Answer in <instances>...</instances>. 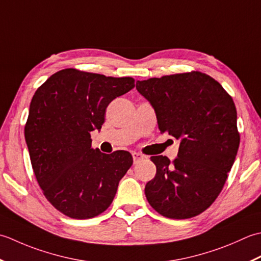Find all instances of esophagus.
<instances>
[{
    "label": "esophagus",
    "mask_w": 261,
    "mask_h": 261,
    "mask_svg": "<svg viewBox=\"0 0 261 261\" xmlns=\"http://www.w3.org/2000/svg\"><path fill=\"white\" fill-rule=\"evenodd\" d=\"M133 155V160H134V163H137L140 160H142V159H144V155L141 153H137V152H133L132 153Z\"/></svg>",
    "instance_id": "obj_1"
}]
</instances>
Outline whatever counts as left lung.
Segmentation results:
<instances>
[{"instance_id":"1","label":"left lung","mask_w":261,"mask_h":261,"mask_svg":"<svg viewBox=\"0 0 261 261\" xmlns=\"http://www.w3.org/2000/svg\"><path fill=\"white\" fill-rule=\"evenodd\" d=\"M136 89L155 111L161 134L180 140L174 161L151 158L156 174L145 186L148 203L169 219L200 214L220 195L236 160L240 135L234 102L201 72L137 81Z\"/></svg>"}]
</instances>
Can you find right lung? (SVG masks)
I'll return each mask as SVG.
<instances>
[{
    "instance_id": "right-lung-1",
    "label": "right lung",
    "mask_w": 261,
    "mask_h": 261,
    "mask_svg": "<svg viewBox=\"0 0 261 261\" xmlns=\"http://www.w3.org/2000/svg\"><path fill=\"white\" fill-rule=\"evenodd\" d=\"M135 87L132 77H111L66 68L47 79L30 102L25 143L37 181L57 211L86 220L113 203L133 164L127 151L101 153L90 133L101 129L106 109Z\"/></svg>"
}]
</instances>
